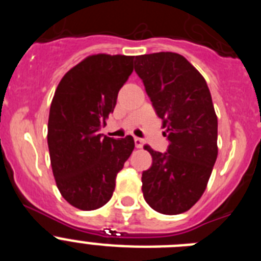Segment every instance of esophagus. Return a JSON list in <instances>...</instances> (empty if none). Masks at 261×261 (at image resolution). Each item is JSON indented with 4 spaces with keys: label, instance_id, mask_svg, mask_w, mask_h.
Instances as JSON below:
<instances>
[{
    "label": "esophagus",
    "instance_id": "esophagus-1",
    "mask_svg": "<svg viewBox=\"0 0 261 261\" xmlns=\"http://www.w3.org/2000/svg\"><path fill=\"white\" fill-rule=\"evenodd\" d=\"M135 145H136V147H142L144 146V141H142L141 138L135 137Z\"/></svg>",
    "mask_w": 261,
    "mask_h": 261
}]
</instances>
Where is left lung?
I'll list each match as a JSON object with an SVG mask.
<instances>
[{"label": "left lung", "instance_id": "obj_1", "mask_svg": "<svg viewBox=\"0 0 261 261\" xmlns=\"http://www.w3.org/2000/svg\"><path fill=\"white\" fill-rule=\"evenodd\" d=\"M135 70L170 142L166 153L145 146L153 163L142 172L144 199L159 213L180 214L202 196L218 154L211 91L204 77L177 53L136 56Z\"/></svg>", "mask_w": 261, "mask_h": 261}]
</instances>
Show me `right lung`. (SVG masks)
Returning a JSON list of instances; mask_svg holds the SVG:
<instances>
[{
  "instance_id": "right-lung-1",
  "label": "right lung",
  "mask_w": 261,
  "mask_h": 261,
  "mask_svg": "<svg viewBox=\"0 0 261 261\" xmlns=\"http://www.w3.org/2000/svg\"><path fill=\"white\" fill-rule=\"evenodd\" d=\"M133 56L94 55L60 81L48 119V149L62 197L81 211L110 201L117 172L135 149L132 136L99 135L119 90L133 71Z\"/></svg>"
}]
</instances>
